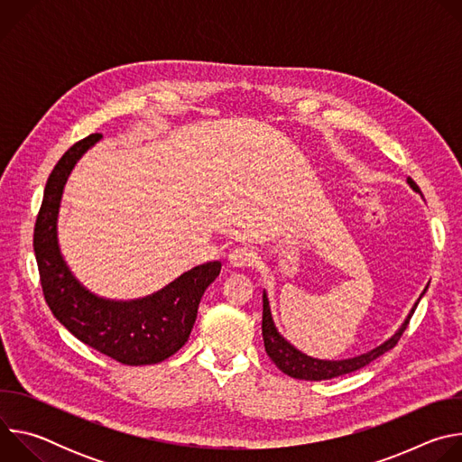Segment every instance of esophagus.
<instances>
[{"mask_svg": "<svg viewBox=\"0 0 462 462\" xmlns=\"http://www.w3.org/2000/svg\"><path fill=\"white\" fill-rule=\"evenodd\" d=\"M255 261V255L252 250H248L246 246H237L230 252L228 255V265L232 269H245V267H250L254 265Z\"/></svg>", "mask_w": 462, "mask_h": 462, "instance_id": "1", "label": "esophagus"}]
</instances>
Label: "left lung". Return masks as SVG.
Masks as SVG:
<instances>
[{"label": "left lung", "instance_id": "1", "mask_svg": "<svg viewBox=\"0 0 462 462\" xmlns=\"http://www.w3.org/2000/svg\"><path fill=\"white\" fill-rule=\"evenodd\" d=\"M408 184L420 193L419 186L415 184L413 179L408 177ZM430 283L426 285V289L422 291V294L419 296V300L415 301V305L411 307V310L408 312L406 319L402 321V325L399 327V331H394V335L391 338H387L383 344L376 346L374 349L362 353L358 356L353 358H346V360H319V358H312L305 353H301L300 349H296L289 340H285L278 327L273 319V312H271V305H269V296L267 292L263 291V323H261V331H263V342H265V351L271 356V360L278 365L280 371H283L285 374L298 378V380H331L353 371H358L362 367H365L367 364H371L373 360H376L378 356H382L383 353H387L389 349H393L397 346V342L401 340L402 333L406 331V327L420 301V298L426 294Z\"/></svg>", "mask_w": 462, "mask_h": 462}]
</instances>
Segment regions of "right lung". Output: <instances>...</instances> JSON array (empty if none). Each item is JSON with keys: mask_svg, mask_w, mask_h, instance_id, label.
Listing matches in <instances>:
<instances>
[{"mask_svg": "<svg viewBox=\"0 0 462 462\" xmlns=\"http://www.w3.org/2000/svg\"><path fill=\"white\" fill-rule=\"evenodd\" d=\"M102 135L63 153L51 171L34 226V254L45 301L54 318L86 346L125 365L159 364L189 338L197 309L221 273V261L193 267L161 291L137 300H109L86 289L71 273L58 243V212L75 164Z\"/></svg>", "mask_w": 462, "mask_h": 462, "instance_id": "1", "label": "right lung"}]
</instances>
